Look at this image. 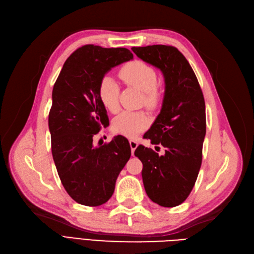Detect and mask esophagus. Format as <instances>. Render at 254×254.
Segmentation results:
<instances>
[{
  "mask_svg": "<svg viewBox=\"0 0 254 254\" xmlns=\"http://www.w3.org/2000/svg\"><path fill=\"white\" fill-rule=\"evenodd\" d=\"M129 144H130V148H131V152H132V155H133L134 150L137 147V145H139V143H137L135 140H129Z\"/></svg>",
  "mask_w": 254,
  "mask_h": 254,
  "instance_id": "1",
  "label": "esophagus"
}]
</instances>
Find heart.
Masks as SVG:
<instances>
[{
  "instance_id": "heart-1",
  "label": "heart",
  "mask_w": 254,
  "mask_h": 254,
  "mask_svg": "<svg viewBox=\"0 0 254 254\" xmlns=\"http://www.w3.org/2000/svg\"><path fill=\"white\" fill-rule=\"evenodd\" d=\"M120 77L129 86L143 92L144 104L153 109L159 105L162 97V89L157 82V72L148 64L141 60H133L123 65L120 70ZM118 82L111 76L106 75L99 81L98 96L106 109L111 112L119 110ZM149 124V118L143 111H123L113 120L115 132L126 136H134Z\"/></svg>"
}]
</instances>
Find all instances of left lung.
Returning <instances> with one entry per match:
<instances>
[{
    "instance_id": "left-lung-1",
    "label": "left lung",
    "mask_w": 254,
    "mask_h": 254,
    "mask_svg": "<svg viewBox=\"0 0 254 254\" xmlns=\"http://www.w3.org/2000/svg\"><path fill=\"white\" fill-rule=\"evenodd\" d=\"M145 63L158 67L165 81L162 108L144 134L151 144L162 145L163 156L139 145L135 157L142 161L146 194L161 206L173 207L189 197L202 161L205 136V104L193 68L171 45L132 48Z\"/></svg>"
}]
</instances>
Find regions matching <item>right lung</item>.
<instances>
[{
    "instance_id": "add662e5",
    "label": "right lung",
    "mask_w": 254,
    "mask_h": 254,
    "mask_svg": "<svg viewBox=\"0 0 254 254\" xmlns=\"http://www.w3.org/2000/svg\"><path fill=\"white\" fill-rule=\"evenodd\" d=\"M132 58L125 48L83 45L65 60L54 84L49 114L52 155L66 193L82 205L109 200L131 156L124 136L98 146L93 137L109 123L98 96L99 81L112 67Z\"/></svg>"
}]
</instances>
